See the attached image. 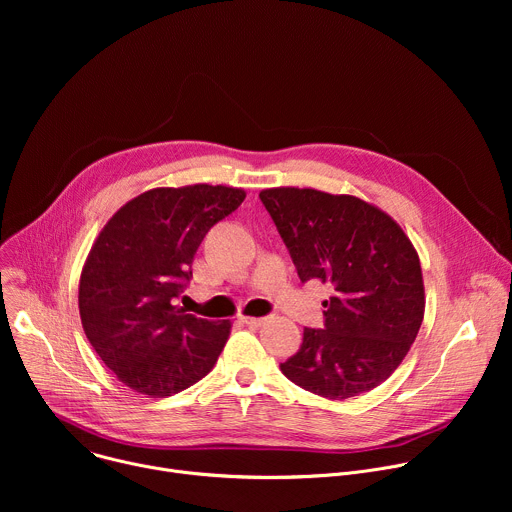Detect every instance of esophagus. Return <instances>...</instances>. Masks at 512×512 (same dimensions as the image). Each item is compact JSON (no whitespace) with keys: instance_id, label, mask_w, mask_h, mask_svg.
<instances>
[{"instance_id":"esophagus-1","label":"esophagus","mask_w":512,"mask_h":512,"mask_svg":"<svg viewBox=\"0 0 512 512\" xmlns=\"http://www.w3.org/2000/svg\"><path fill=\"white\" fill-rule=\"evenodd\" d=\"M241 320H243L247 326H255V328L265 322V318H257V316H243Z\"/></svg>"}]
</instances>
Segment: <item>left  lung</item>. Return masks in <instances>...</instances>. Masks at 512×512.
Listing matches in <instances>:
<instances>
[{
	"instance_id": "left-lung-1",
	"label": "left lung",
	"mask_w": 512,
	"mask_h": 512,
	"mask_svg": "<svg viewBox=\"0 0 512 512\" xmlns=\"http://www.w3.org/2000/svg\"><path fill=\"white\" fill-rule=\"evenodd\" d=\"M302 281L334 285L324 330L306 328L281 362L298 387L348 399L385 383L409 352L425 312L419 255L397 221L350 194L279 186L259 192Z\"/></svg>"
}]
</instances>
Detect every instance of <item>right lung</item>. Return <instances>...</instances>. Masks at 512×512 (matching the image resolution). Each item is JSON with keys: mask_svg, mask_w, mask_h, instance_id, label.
<instances>
[{"mask_svg": "<svg viewBox=\"0 0 512 512\" xmlns=\"http://www.w3.org/2000/svg\"><path fill=\"white\" fill-rule=\"evenodd\" d=\"M245 200L243 188H154L125 202L101 229L79 281L85 334L109 371L135 393L176 395L206 377L231 320L176 306L212 225Z\"/></svg>", "mask_w": 512, "mask_h": 512, "instance_id": "right-lung-1", "label": "right lung"}]
</instances>
